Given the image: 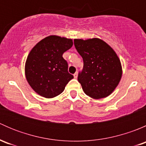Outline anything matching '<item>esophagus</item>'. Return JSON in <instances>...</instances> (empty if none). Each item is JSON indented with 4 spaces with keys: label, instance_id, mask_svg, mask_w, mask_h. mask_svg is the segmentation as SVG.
<instances>
[{
    "label": "esophagus",
    "instance_id": "34e87169",
    "mask_svg": "<svg viewBox=\"0 0 146 146\" xmlns=\"http://www.w3.org/2000/svg\"><path fill=\"white\" fill-rule=\"evenodd\" d=\"M73 76H74L75 78H78V72H76V73H74V75H73Z\"/></svg>",
    "mask_w": 146,
    "mask_h": 146
}]
</instances>
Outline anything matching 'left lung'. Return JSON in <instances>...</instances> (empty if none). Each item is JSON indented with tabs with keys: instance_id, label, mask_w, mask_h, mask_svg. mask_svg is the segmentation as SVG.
Instances as JSON below:
<instances>
[{
	"instance_id": "obj_1",
	"label": "left lung",
	"mask_w": 146,
	"mask_h": 146,
	"mask_svg": "<svg viewBox=\"0 0 146 146\" xmlns=\"http://www.w3.org/2000/svg\"><path fill=\"white\" fill-rule=\"evenodd\" d=\"M74 45L83 60V68L78 80L84 92L94 99L109 96L122 76L121 64L115 51L98 38L76 39Z\"/></svg>"
}]
</instances>
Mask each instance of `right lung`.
Masks as SVG:
<instances>
[{
  "mask_svg": "<svg viewBox=\"0 0 146 146\" xmlns=\"http://www.w3.org/2000/svg\"><path fill=\"white\" fill-rule=\"evenodd\" d=\"M73 46V40L51 35L32 48L25 63L28 83L41 96L53 98L61 93L73 75L68 71L63 54Z\"/></svg>",
  "mask_w": 146,
  "mask_h": 146,
  "instance_id": "right-lung-1",
  "label": "right lung"
}]
</instances>
